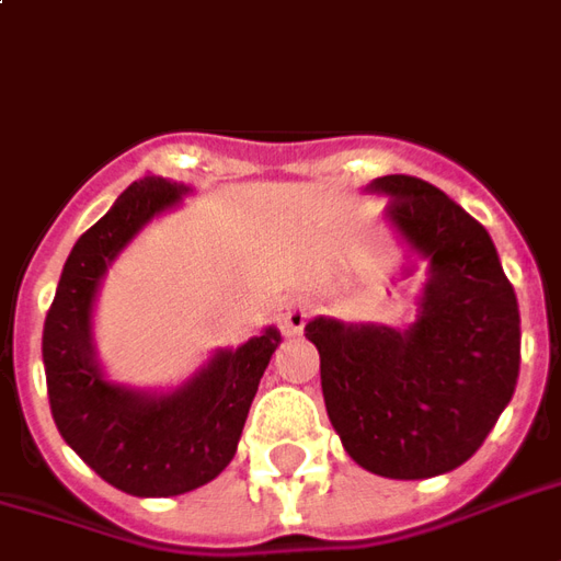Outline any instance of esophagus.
<instances>
[{
    "instance_id": "esophagus-1",
    "label": "esophagus",
    "mask_w": 561,
    "mask_h": 561,
    "mask_svg": "<svg viewBox=\"0 0 561 561\" xmlns=\"http://www.w3.org/2000/svg\"><path fill=\"white\" fill-rule=\"evenodd\" d=\"M306 318H309V306L300 297H285L276 306V321H279L282 333H300L302 327H306Z\"/></svg>"
}]
</instances>
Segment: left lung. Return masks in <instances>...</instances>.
<instances>
[{"mask_svg": "<svg viewBox=\"0 0 561 561\" xmlns=\"http://www.w3.org/2000/svg\"><path fill=\"white\" fill-rule=\"evenodd\" d=\"M386 214L428 255L431 276L410 330L306 323L321 354L327 413L347 455L386 479H431L470 460L512 401L520 312L488 228L443 190L383 175Z\"/></svg>", "mask_w": 561, "mask_h": 561, "instance_id": "obj_1", "label": "left lung"}]
</instances>
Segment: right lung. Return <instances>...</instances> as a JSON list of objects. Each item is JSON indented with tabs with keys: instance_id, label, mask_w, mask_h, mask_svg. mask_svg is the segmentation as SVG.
<instances>
[{
	"instance_id": "obj_1",
	"label": "right lung",
	"mask_w": 561,
	"mask_h": 561,
	"mask_svg": "<svg viewBox=\"0 0 561 561\" xmlns=\"http://www.w3.org/2000/svg\"><path fill=\"white\" fill-rule=\"evenodd\" d=\"M186 190L145 175L70 249L44 321L49 410L70 449L112 488L133 496H178L226 470L279 333L264 330L238 351H219L172 396L110 383L91 347V302L101 276L139 228Z\"/></svg>"
}]
</instances>
